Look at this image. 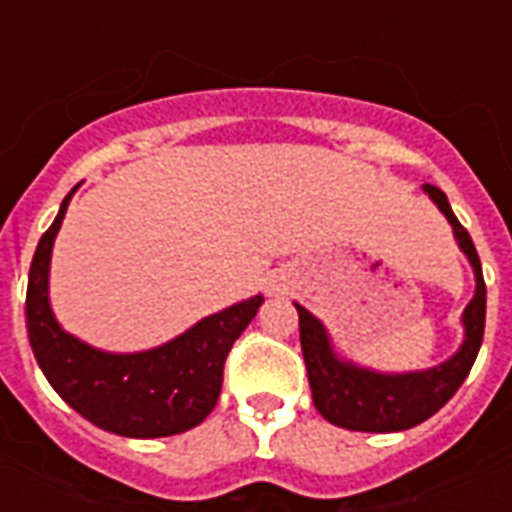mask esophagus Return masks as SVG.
Instances as JSON below:
<instances>
[{"label":"esophagus","mask_w":512,"mask_h":512,"mask_svg":"<svg viewBox=\"0 0 512 512\" xmlns=\"http://www.w3.org/2000/svg\"><path fill=\"white\" fill-rule=\"evenodd\" d=\"M268 287H271V292H279V289L284 287V281H281V279H271V284H268Z\"/></svg>","instance_id":"34e87169"}]
</instances>
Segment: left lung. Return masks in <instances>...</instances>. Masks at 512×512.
Wrapping results in <instances>:
<instances>
[{
  "label": "left lung",
  "instance_id": "left-lung-1",
  "mask_svg": "<svg viewBox=\"0 0 512 512\" xmlns=\"http://www.w3.org/2000/svg\"><path fill=\"white\" fill-rule=\"evenodd\" d=\"M422 191L449 220L457 247L468 257L476 292L462 311V345L454 356L428 369L414 372H380L350 361L335 348L324 321L316 319L308 308L295 303L300 313V345H303L305 369L311 382L313 404L324 420L337 428L361 430V433H398L420 425L441 409L457 393L470 366L476 361L486 321V284L481 260L473 247L470 233L454 217L446 193L425 183Z\"/></svg>",
  "mask_w": 512,
  "mask_h": 512
}]
</instances>
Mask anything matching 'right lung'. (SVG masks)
<instances>
[{"label": "right lung", "instance_id": "1", "mask_svg": "<svg viewBox=\"0 0 512 512\" xmlns=\"http://www.w3.org/2000/svg\"><path fill=\"white\" fill-rule=\"evenodd\" d=\"M68 193L31 260L26 329L31 350L55 393L92 425L124 438L177 436L215 409L223 364L233 342L255 319L265 297L255 295L209 313L183 335L135 353H111L60 327L50 305V260Z\"/></svg>", "mask_w": 512, "mask_h": 512}]
</instances>
